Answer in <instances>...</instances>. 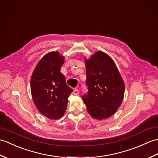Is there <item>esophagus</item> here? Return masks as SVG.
Instances as JSON below:
<instances>
[{
  "label": "esophagus",
  "mask_w": 158,
  "mask_h": 158,
  "mask_svg": "<svg viewBox=\"0 0 158 158\" xmlns=\"http://www.w3.org/2000/svg\"><path fill=\"white\" fill-rule=\"evenodd\" d=\"M73 94H75V95H78V94H79V89L75 88V89H74Z\"/></svg>",
  "instance_id": "esophagus-1"
}]
</instances>
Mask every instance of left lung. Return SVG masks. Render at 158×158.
I'll use <instances>...</instances> for the list:
<instances>
[{
	"label": "left lung",
	"instance_id": "1",
	"mask_svg": "<svg viewBox=\"0 0 158 158\" xmlns=\"http://www.w3.org/2000/svg\"><path fill=\"white\" fill-rule=\"evenodd\" d=\"M86 84L89 92L82 98L90 116L98 120L109 118L122 105L125 85L113 60L106 53L96 52L84 58Z\"/></svg>",
	"mask_w": 158,
	"mask_h": 158
}]
</instances>
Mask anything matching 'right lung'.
Listing matches in <instances>:
<instances>
[{
	"mask_svg": "<svg viewBox=\"0 0 158 158\" xmlns=\"http://www.w3.org/2000/svg\"><path fill=\"white\" fill-rule=\"evenodd\" d=\"M64 62V56L58 52H49L39 60L31 77L33 102L39 111L49 119L56 120L64 115L73 92L60 72Z\"/></svg>",
	"mask_w": 158,
	"mask_h": 158,
	"instance_id": "right-lung-1",
	"label": "right lung"
}]
</instances>
